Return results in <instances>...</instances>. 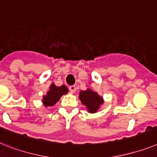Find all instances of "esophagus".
<instances>
[{
    "instance_id": "obj_1",
    "label": "esophagus",
    "mask_w": 157,
    "mask_h": 157,
    "mask_svg": "<svg viewBox=\"0 0 157 157\" xmlns=\"http://www.w3.org/2000/svg\"><path fill=\"white\" fill-rule=\"evenodd\" d=\"M68 89H69V92L71 93H74L76 90V87L75 85H71V86H69Z\"/></svg>"
}]
</instances>
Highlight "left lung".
Wrapping results in <instances>:
<instances>
[{
	"mask_svg": "<svg viewBox=\"0 0 157 157\" xmlns=\"http://www.w3.org/2000/svg\"><path fill=\"white\" fill-rule=\"evenodd\" d=\"M79 98L81 103L87 107L89 113H93L97 111L100 105L103 104V100L97 93L88 89L86 91H81Z\"/></svg>",
	"mask_w": 157,
	"mask_h": 157,
	"instance_id": "obj_1",
	"label": "left lung"
}]
</instances>
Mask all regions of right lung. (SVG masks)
I'll return each mask as SVG.
<instances>
[{
  "label": "right lung",
  "mask_w": 157,
  "mask_h": 157,
  "mask_svg": "<svg viewBox=\"0 0 157 157\" xmlns=\"http://www.w3.org/2000/svg\"><path fill=\"white\" fill-rule=\"evenodd\" d=\"M68 88L65 85L57 87L54 84L50 86V89L47 95L43 97V103L44 106H52L60 100L61 96L68 93Z\"/></svg>",
  "instance_id": "1"
}]
</instances>
